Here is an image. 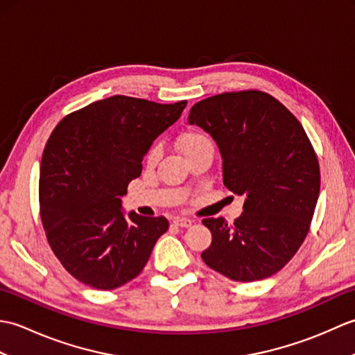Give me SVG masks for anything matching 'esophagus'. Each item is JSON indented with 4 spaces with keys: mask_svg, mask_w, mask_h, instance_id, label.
Segmentation results:
<instances>
[{
    "mask_svg": "<svg viewBox=\"0 0 355 355\" xmlns=\"http://www.w3.org/2000/svg\"><path fill=\"white\" fill-rule=\"evenodd\" d=\"M192 220H189V218H175L173 220V224L178 225V227H191L192 225Z\"/></svg>",
    "mask_w": 355,
    "mask_h": 355,
    "instance_id": "34e87169",
    "label": "esophagus"
}]
</instances>
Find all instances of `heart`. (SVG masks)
Segmentation results:
<instances>
[{
  "mask_svg": "<svg viewBox=\"0 0 355 355\" xmlns=\"http://www.w3.org/2000/svg\"><path fill=\"white\" fill-rule=\"evenodd\" d=\"M207 145H212V141L207 137L206 134H202L200 131H187L184 134L180 135L178 139V148L182 150L183 155L187 157L191 155L193 150H197L202 146H207ZM162 155V148L160 145H153L149 148L148 154H146V163L149 164H154L158 158Z\"/></svg>",
  "mask_w": 355,
  "mask_h": 355,
  "instance_id": "obj_1",
  "label": "heart"
}]
</instances>
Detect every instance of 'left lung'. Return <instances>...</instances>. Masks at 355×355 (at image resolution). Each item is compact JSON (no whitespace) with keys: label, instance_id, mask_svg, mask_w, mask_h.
<instances>
[{"label":"left lung","instance_id":"obj_1","mask_svg":"<svg viewBox=\"0 0 355 355\" xmlns=\"http://www.w3.org/2000/svg\"><path fill=\"white\" fill-rule=\"evenodd\" d=\"M187 122L212 135L224 186L245 197L232 225L202 220L212 232L202 261L238 282L277 273L305 241L320 191L318 155L302 125L259 89L207 97L193 105Z\"/></svg>","mask_w":355,"mask_h":355}]
</instances>
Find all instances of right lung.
I'll return each mask as SVG.
<instances>
[{"mask_svg": "<svg viewBox=\"0 0 355 355\" xmlns=\"http://www.w3.org/2000/svg\"><path fill=\"white\" fill-rule=\"evenodd\" d=\"M186 103L112 96L65 116L53 130L42 153L40 214L53 253L79 282L96 290L130 282L168 230L164 216L125 218L120 198Z\"/></svg>", "mask_w": 355, "mask_h": 355, "instance_id": "obj_1", "label": "right lung"}]
</instances>
